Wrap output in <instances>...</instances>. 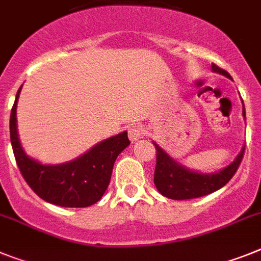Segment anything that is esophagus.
Returning a JSON list of instances; mask_svg holds the SVG:
<instances>
[{
	"label": "esophagus",
	"instance_id": "esophagus-1",
	"mask_svg": "<svg viewBox=\"0 0 261 261\" xmlns=\"http://www.w3.org/2000/svg\"><path fill=\"white\" fill-rule=\"evenodd\" d=\"M128 138H130V141L135 142V141H139L141 138H143L144 134V128L139 124L137 126H130L128 127Z\"/></svg>",
	"mask_w": 261,
	"mask_h": 261
}]
</instances>
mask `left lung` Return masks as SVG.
Listing matches in <instances>:
<instances>
[{
    "label": "left lung",
    "instance_id": "1",
    "mask_svg": "<svg viewBox=\"0 0 261 261\" xmlns=\"http://www.w3.org/2000/svg\"><path fill=\"white\" fill-rule=\"evenodd\" d=\"M211 69L214 73L222 74L232 80L231 75L225 70L218 67L215 63H212ZM243 117L246 118L244 103H243ZM154 144L156 148V166H155L154 172L155 187L163 196L174 199V200L200 198L224 187L238 171L243 159V154H244V148H246L243 147L238 156L235 158V161L228 164L227 167L222 168L218 172L207 174V172L194 171L185 167L183 164L170 156L156 142H154Z\"/></svg>",
    "mask_w": 261,
    "mask_h": 261
}]
</instances>
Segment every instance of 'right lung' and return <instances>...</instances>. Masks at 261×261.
<instances>
[{"label":"right lung","instance_id":"right-lung-1","mask_svg":"<svg viewBox=\"0 0 261 261\" xmlns=\"http://www.w3.org/2000/svg\"><path fill=\"white\" fill-rule=\"evenodd\" d=\"M22 86L15 95L10 113V141L15 162L26 183L47 203L61 207H89L106 192L118 155L130 144L127 131L97 143L73 161L61 164H43L23 151L17 131V102Z\"/></svg>","mask_w":261,"mask_h":261}]
</instances>
